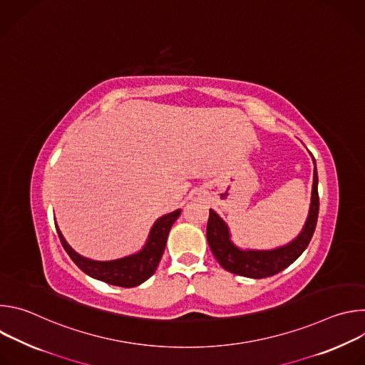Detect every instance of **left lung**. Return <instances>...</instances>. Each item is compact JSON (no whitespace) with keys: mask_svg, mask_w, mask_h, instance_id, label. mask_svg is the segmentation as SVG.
Listing matches in <instances>:
<instances>
[{"mask_svg":"<svg viewBox=\"0 0 365 365\" xmlns=\"http://www.w3.org/2000/svg\"><path fill=\"white\" fill-rule=\"evenodd\" d=\"M314 186H312V200L310 210L306 220V224L292 242L267 251L258 250H241L232 244L230 230L221 217L210 210V220L206 227V238L210 244L212 254L218 259V263L230 273L251 277V279H264L274 276L289 267L293 262L300 257V254L309 245L312 235L315 232L318 214H319V195H318V172L317 162L314 159Z\"/></svg>","mask_w":365,"mask_h":365,"instance_id":"1","label":"left lung"}]
</instances>
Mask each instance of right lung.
<instances>
[{"label":"right lung","instance_id":"add662e5","mask_svg":"<svg viewBox=\"0 0 365 365\" xmlns=\"http://www.w3.org/2000/svg\"><path fill=\"white\" fill-rule=\"evenodd\" d=\"M182 210H178L172 214L163 215L158 221L154 222L148 240L141 251L137 254L113 259V262H95V259L85 258L79 255L76 251L72 250V247L66 242L63 238L61 230L56 227L61 242L69 257L73 259V263L88 276L106 282L113 286L120 287H135L145 282L148 277H151L158 269L162 255L166 248L168 235L175 224V221L179 218Z\"/></svg>","mask_w":365,"mask_h":365}]
</instances>
